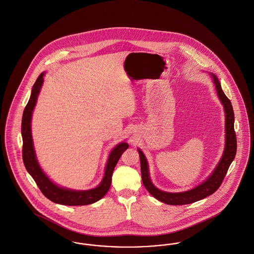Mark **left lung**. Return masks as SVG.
I'll return each instance as SVG.
<instances>
[{
	"label": "left lung",
	"instance_id": "left-lung-1",
	"mask_svg": "<svg viewBox=\"0 0 254 254\" xmlns=\"http://www.w3.org/2000/svg\"><path fill=\"white\" fill-rule=\"evenodd\" d=\"M215 88L217 90V95L220 99L221 103L224 106L225 117H226V145L220 161L214 171L211 173L203 183L197 187L193 188L187 191L183 192H167L155 188L149 176V167L148 162L143 153L138 149L140 166H141V177L143 185L146 190L155 197V198L168 204V205H186L198 200L205 198L212 194L220 187L224 178L227 175L229 167L232 164L235 155H236V134L234 131V113L232 109V102L227 98L225 93L221 88L220 82L216 76L210 73Z\"/></svg>",
	"mask_w": 254,
	"mask_h": 254
}]
</instances>
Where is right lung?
<instances>
[{"label":"right lung","mask_w":254,"mask_h":254,"mask_svg":"<svg viewBox=\"0 0 254 254\" xmlns=\"http://www.w3.org/2000/svg\"><path fill=\"white\" fill-rule=\"evenodd\" d=\"M44 73H42L34 83L30 99L28 100L22 114V160L25 169L33 177L36 184L38 185L44 196L57 204L66 206H83L95 203L102 198L109 190L112 182V176L114 169L121 158L123 152L127 150L128 144L122 142L117 145L110 153L107 165L105 168V174L102 181L99 186L87 190H75L65 188L59 187L53 183L48 177L44 174L38 163L35 150L33 139L31 134V118L34 107L36 105L37 99L44 83Z\"/></svg>","instance_id":"obj_1"}]
</instances>
